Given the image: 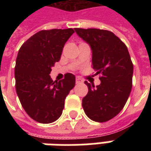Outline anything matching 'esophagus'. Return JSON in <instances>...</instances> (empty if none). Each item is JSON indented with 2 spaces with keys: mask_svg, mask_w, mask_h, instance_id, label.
<instances>
[{
  "mask_svg": "<svg viewBox=\"0 0 151 151\" xmlns=\"http://www.w3.org/2000/svg\"><path fill=\"white\" fill-rule=\"evenodd\" d=\"M82 82V80L80 78H76V83L78 84V83H81Z\"/></svg>",
  "mask_w": 151,
  "mask_h": 151,
  "instance_id": "34e87169",
  "label": "esophagus"
}]
</instances>
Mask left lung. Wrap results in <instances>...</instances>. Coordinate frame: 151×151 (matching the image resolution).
Segmentation results:
<instances>
[{"label": "left lung", "instance_id": "1", "mask_svg": "<svg viewBox=\"0 0 151 151\" xmlns=\"http://www.w3.org/2000/svg\"><path fill=\"white\" fill-rule=\"evenodd\" d=\"M91 45L92 64L100 73V85L86 81L88 93L82 99L86 115L96 122H106L119 113L126 104L133 85V65L126 45L111 31L96 28H74Z\"/></svg>", "mask_w": 151, "mask_h": 151}]
</instances>
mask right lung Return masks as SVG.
I'll list each match as a JSON object with an SVG mask.
<instances>
[{
  "instance_id": "right-lung-1",
  "label": "right lung",
  "mask_w": 151,
  "mask_h": 151,
  "mask_svg": "<svg viewBox=\"0 0 151 151\" xmlns=\"http://www.w3.org/2000/svg\"><path fill=\"white\" fill-rule=\"evenodd\" d=\"M73 29L43 30L29 38L18 51L14 68L15 88L22 108L33 120L49 124L59 118L65 99L75 86V76L67 73L59 82L50 77Z\"/></svg>"
}]
</instances>
